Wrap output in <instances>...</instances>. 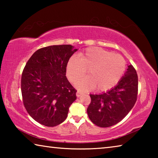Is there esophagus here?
I'll use <instances>...</instances> for the list:
<instances>
[{"label": "esophagus", "mask_w": 158, "mask_h": 158, "mask_svg": "<svg viewBox=\"0 0 158 158\" xmlns=\"http://www.w3.org/2000/svg\"><path fill=\"white\" fill-rule=\"evenodd\" d=\"M81 95H83V93H81V91H79V90H78V91L77 92V93H76V95H77V97H80V96H81Z\"/></svg>", "instance_id": "1"}]
</instances>
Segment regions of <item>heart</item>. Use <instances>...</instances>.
Instances as JSON below:
<instances>
[{
    "mask_svg": "<svg viewBox=\"0 0 158 158\" xmlns=\"http://www.w3.org/2000/svg\"><path fill=\"white\" fill-rule=\"evenodd\" d=\"M126 62L121 56L114 54L99 47H89L73 56L68 61L66 74L71 82H75L89 69L90 75L79 79L76 86L82 90L98 87L105 91L114 87L124 74Z\"/></svg>",
    "mask_w": 158,
    "mask_h": 158,
    "instance_id": "heart-1",
    "label": "heart"
}]
</instances>
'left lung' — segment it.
<instances>
[{"label": "left lung", "mask_w": 158, "mask_h": 158, "mask_svg": "<svg viewBox=\"0 0 158 158\" xmlns=\"http://www.w3.org/2000/svg\"><path fill=\"white\" fill-rule=\"evenodd\" d=\"M138 77L132 65L116 85L100 94H90L87 114L93 123L101 127H108L122 121L137 101Z\"/></svg>", "instance_id": "obj_1"}]
</instances>
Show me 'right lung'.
<instances>
[{"instance_id":"1","label":"right lung","mask_w":158,"mask_h":158,"mask_svg":"<svg viewBox=\"0 0 158 158\" xmlns=\"http://www.w3.org/2000/svg\"><path fill=\"white\" fill-rule=\"evenodd\" d=\"M78 50L69 44L52 45L35 52L21 76L23 102L33 118L45 126L65 121L77 99V90L66 77L69 58Z\"/></svg>"}]
</instances>
